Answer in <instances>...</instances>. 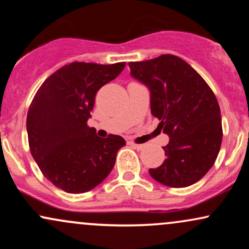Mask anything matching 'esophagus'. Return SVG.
<instances>
[{"label": "esophagus", "instance_id": "obj_1", "mask_svg": "<svg viewBox=\"0 0 249 249\" xmlns=\"http://www.w3.org/2000/svg\"><path fill=\"white\" fill-rule=\"evenodd\" d=\"M131 146H132L134 150L141 151V150H142V148L145 147V145L144 144H134V142H131Z\"/></svg>", "mask_w": 249, "mask_h": 249}]
</instances>
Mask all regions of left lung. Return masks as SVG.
<instances>
[{
    "instance_id": "8db88e82",
    "label": "left lung",
    "mask_w": 249,
    "mask_h": 249,
    "mask_svg": "<svg viewBox=\"0 0 249 249\" xmlns=\"http://www.w3.org/2000/svg\"><path fill=\"white\" fill-rule=\"evenodd\" d=\"M131 76L150 91L151 113L170 137L164 162L148 173L165 186L196 184L213 166L222 141L213 91L196 70L173 55L128 63Z\"/></svg>"
}]
</instances>
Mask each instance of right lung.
<instances>
[{"label":"right lung","mask_w":249,"mask_h":249,"mask_svg":"<svg viewBox=\"0 0 249 249\" xmlns=\"http://www.w3.org/2000/svg\"><path fill=\"white\" fill-rule=\"evenodd\" d=\"M125 63L73 62L41 85L27 116L31 156L43 176L67 193H84L112 171L124 138H101L88 126L97 91L113 81Z\"/></svg>","instance_id":"1"}]
</instances>
